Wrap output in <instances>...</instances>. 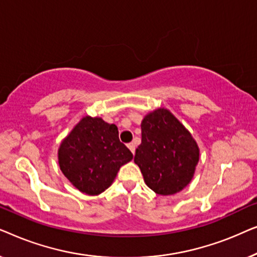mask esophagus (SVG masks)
Returning a JSON list of instances; mask_svg holds the SVG:
<instances>
[{
    "instance_id": "obj_1",
    "label": "esophagus",
    "mask_w": 257,
    "mask_h": 257,
    "mask_svg": "<svg viewBox=\"0 0 257 257\" xmlns=\"http://www.w3.org/2000/svg\"><path fill=\"white\" fill-rule=\"evenodd\" d=\"M127 147L130 149V151H131V152L135 154V152H136V145H135V143H130V144H127Z\"/></svg>"
}]
</instances>
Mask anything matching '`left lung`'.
<instances>
[{"instance_id": "obj_1", "label": "left lung", "mask_w": 257, "mask_h": 257, "mask_svg": "<svg viewBox=\"0 0 257 257\" xmlns=\"http://www.w3.org/2000/svg\"><path fill=\"white\" fill-rule=\"evenodd\" d=\"M199 161V147L185 126L166 108L143 119L142 144L135 163L149 187L160 195L180 192L192 180Z\"/></svg>"}]
</instances>
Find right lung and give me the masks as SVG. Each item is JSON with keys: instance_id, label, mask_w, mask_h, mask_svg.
I'll list each match as a JSON object with an SVG mask.
<instances>
[{"instance_id": "right-lung-1", "label": "right lung", "mask_w": 257, "mask_h": 257, "mask_svg": "<svg viewBox=\"0 0 257 257\" xmlns=\"http://www.w3.org/2000/svg\"><path fill=\"white\" fill-rule=\"evenodd\" d=\"M132 158L131 151L119 140L117 126L101 118L84 117L58 150L63 174L89 195L110 187L119 168Z\"/></svg>"}]
</instances>
